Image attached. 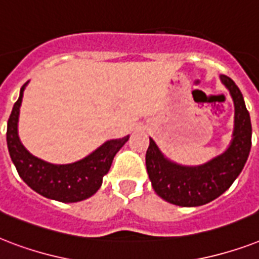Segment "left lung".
I'll return each mask as SVG.
<instances>
[{
  "label": "left lung",
  "mask_w": 259,
  "mask_h": 259,
  "mask_svg": "<svg viewBox=\"0 0 259 259\" xmlns=\"http://www.w3.org/2000/svg\"><path fill=\"white\" fill-rule=\"evenodd\" d=\"M220 81L230 92L235 108L234 131L230 146L211 161L185 166L171 161L150 138L146 167L155 193L165 201L180 206H198L211 202L232 185L243 170L251 148V121L243 96L227 75Z\"/></svg>",
  "instance_id": "8db88e82"
}]
</instances>
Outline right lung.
<instances>
[{"label":"right lung","mask_w":259,"mask_h":259,"mask_svg":"<svg viewBox=\"0 0 259 259\" xmlns=\"http://www.w3.org/2000/svg\"><path fill=\"white\" fill-rule=\"evenodd\" d=\"M28 82L20 89L19 100L13 105L7 128L8 150L17 173L31 189L43 197L61 202H77L92 197L100 189L102 177L109 171L113 158L127 143L130 135L107 140L88 157L66 165L50 163L32 155L19 138L20 107Z\"/></svg>","instance_id":"1"}]
</instances>
